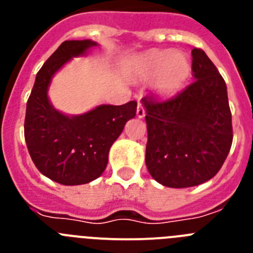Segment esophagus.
I'll list each match as a JSON object with an SVG mask.
<instances>
[{
	"instance_id": "esophagus-1",
	"label": "esophagus",
	"mask_w": 253,
	"mask_h": 253,
	"mask_svg": "<svg viewBox=\"0 0 253 253\" xmlns=\"http://www.w3.org/2000/svg\"><path fill=\"white\" fill-rule=\"evenodd\" d=\"M137 116L139 118V119H142V118H144V116H146V110H144V106H143L142 102H139V104H138Z\"/></svg>"
}]
</instances>
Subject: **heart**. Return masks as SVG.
<instances>
[{
	"instance_id": "1",
	"label": "heart",
	"mask_w": 253,
	"mask_h": 253,
	"mask_svg": "<svg viewBox=\"0 0 253 253\" xmlns=\"http://www.w3.org/2000/svg\"><path fill=\"white\" fill-rule=\"evenodd\" d=\"M128 69L129 75L135 80L153 77V92L167 99L184 88L193 66L185 53L171 49H152L131 58L128 62Z\"/></svg>"
}]
</instances>
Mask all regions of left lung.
<instances>
[{"label": "left lung", "instance_id": "obj_1", "mask_svg": "<svg viewBox=\"0 0 253 253\" xmlns=\"http://www.w3.org/2000/svg\"><path fill=\"white\" fill-rule=\"evenodd\" d=\"M195 81L165 102L142 99L148 142L146 165L161 185L198 186L218 173L233 140L227 86L205 51L194 48Z\"/></svg>", "mask_w": 253, "mask_h": 253}]
</instances>
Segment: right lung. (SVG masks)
Returning a JSON list of instances; mask_svg holds the SVG:
<instances>
[{"instance_id":"1","label":"right lung","mask_w":253,"mask_h":253,"mask_svg":"<svg viewBox=\"0 0 253 253\" xmlns=\"http://www.w3.org/2000/svg\"><path fill=\"white\" fill-rule=\"evenodd\" d=\"M93 46L97 43L90 39L60 44L38 72L26 104L24 130L31 160L44 176L66 186L88 184L102 175L113 143L137 113L135 101L99 105L80 115H67L51 105L48 91L55 73Z\"/></svg>"}]
</instances>
